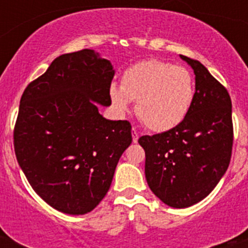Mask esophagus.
<instances>
[{
	"mask_svg": "<svg viewBox=\"0 0 248 248\" xmlns=\"http://www.w3.org/2000/svg\"><path fill=\"white\" fill-rule=\"evenodd\" d=\"M138 140H139V134L135 129H133V143H138Z\"/></svg>",
	"mask_w": 248,
	"mask_h": 248,
	"instance_id": "1",
	"label": "esophagus"
}]
</instances>
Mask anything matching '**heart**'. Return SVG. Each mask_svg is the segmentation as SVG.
Returning a JSON list of instances; mask_svg holds the SVG:
<instances>
[{
	"label": "heart",
	"mask_w": 248,
	"mask_h": 248,
	"mask_svg": "<svg viewBox=\"0 0 248 248\" xmlns=\"http://www.w3.org/2000/svg\"><path fill=\"white\" fill-rule=\"evenodd\" d=\"M115 110L124 114L137 100V115L151 131L163 133L180 125L195 98L194 77L189 69L161 59H145L123 72L120 87L109 88Z\"/></svg>",
	"instance_id": "obj_1"
}]
</instances>
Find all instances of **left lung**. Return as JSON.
I'll use <instances>...</instances> for the list:
<instances>
[{
  "mask_svg": "<svg viewBox=\"0 0 248 248\" xmlns=\"http://www.w3.org/2000/svg\"><path fill=\"white\" fill-rule=\"evenodd\" d=\"M195 73V98L180 125L139 138L150 190L175 209L205 199L226 172L233 143L227 89L199 61L180 56Z\"/></svg>",
  "mask_w": 248,
  "mask_h": 248,
  "instance_id": "8db88e82",
  "label": "left lung"
}]
</instances>
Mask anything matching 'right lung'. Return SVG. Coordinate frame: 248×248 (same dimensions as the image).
<instances>
[{
	"mask_svg": "<svg viewBox=\"0 0 248 248\" xmlns=\"http://www.w3.org/2000/svg\"><path fill=\"white\" fill-rule=\"evenodd\" d=\"M114 69L92 49L62 54L22 94L13 130L17 161L53 209L84 215L103 200L131 144L128 120H108Z\"/></svg>",
	"mask_w": 248,
	"mask_h": 248,
	"instance_id": "obj_1",
	"label": "right lung"
}]
</instances>
